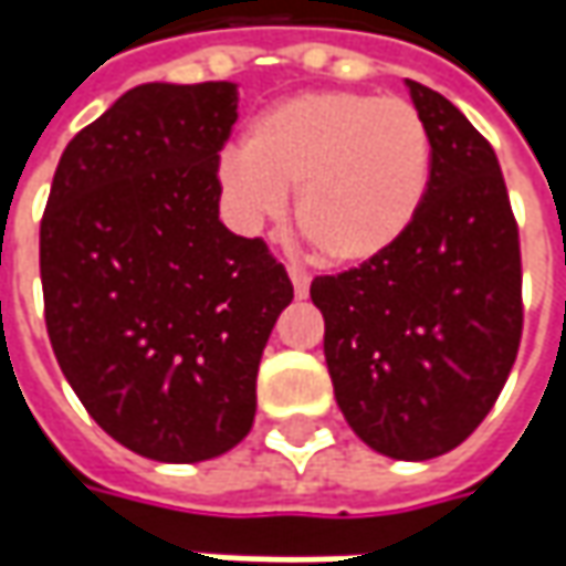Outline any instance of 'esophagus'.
<instances>
[{
	"label": "esophagus",
	"instance_id": "obj_1",
	"mask_svg": "<svg viewBox=\"0 0 566 566\" xmlns=\"http://www.w3.org/2000/svg\"><path fill=\"white\" fill-rule=\"evenodd\" d=\"M290 280H293L295 298H305V295H308V286H312V276L305 271H298V268H290Z\"/></svg>",
	"mask_w": 566,
	"mask_h": 566
}]
</instances>
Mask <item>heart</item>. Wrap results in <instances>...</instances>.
<instances>
[{
    "label": "heart",
    "instance_id": "heart-1",
    "mask_svg": "<svg viewBox=\"0 0 566 566\" xmlns=\"http://www.w3.org/2000/svg\"><path fill=\"white\" fill-rule=\"evenodd\" d=\"M431 172V135L409 99L312 91L249 122L239 154L220 160V191L245 229L280 217L293 191L295 232L315 261L353 271L409 235Z\"/></svg>",
    "mask_w": 566,
    "mask_h": 566
}]
</instances>
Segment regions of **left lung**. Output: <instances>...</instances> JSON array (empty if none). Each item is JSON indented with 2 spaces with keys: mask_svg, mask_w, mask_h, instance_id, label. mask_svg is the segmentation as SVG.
<instances>
[{
  "mask_svg": "<svg viewBox=\"0 0 566 566\" xmlns=\"http://www.w3.org/2000/svg\"><path fill=\"white\" fill-rule=\"evenodd\" d=\"M434 172L390 254L317 276L324 359L349 428L390 460H434L491 412L523 334L520 232L491 144L438 91L406 81Z\"/></svg>",
  "mask_w": 566,
  "mask_h": 566,
  "instance_id": "1",
  "label": "left lung"
}]
</instances>
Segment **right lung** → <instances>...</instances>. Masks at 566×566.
Returning a JSON list of instances; mask_svg holds the SVG:
<instances>
[{"label":"right lung","instance_id":"add662e5","mask_svg":"<svg viewBox=\"0 0 566 566\" xmlns=\"http://www.w3.org/2000/svg\"><path fill=\"white\" fill-rule=\"evenodd\" d=\"M239 87L138 84L81 128L40 223L46 331L91 419L157 463L227 453L293 283L220 220Z\"/></svg>","mask_w":566,"mask_h":566}]
</instances>
